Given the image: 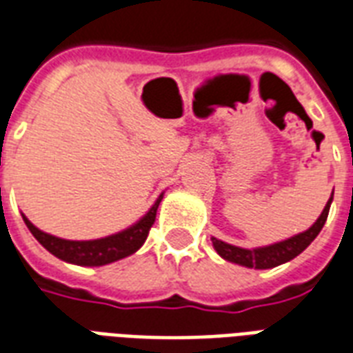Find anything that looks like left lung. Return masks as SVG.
<instances>
[{"label": "left lung", "instance_id": "left-lung-1", "mask_svg": "<svg viewBox=\"0 0 353 353\" xmlns=\"http://www.w3.org/2000/svg\"><path fill=\"white\" fill-rule=\"evenodd\" d=\"M331 202H333V194L325 203L322 215L318 216L309 230H305L297 236L290 237V239H284V241L273 243L270 247H260V249H241V247H236V245H230V243H224L216 237H211L213 241V247L215 250L228 262L239 263V265H245V268H254V270H271V268H276L281 263H286L290 260H294L297 254H301L303 250L309 247L310 243L314 241V237L320 234V230L323 228V224L327 221V215H330Z\"/></svg>", "mask_w": 353, "mask_h": 353}]
</instances>
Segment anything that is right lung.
Here are the masks:
<instances>
[{
  "mask_svg": "<svg viewBox=\"0 0 353 353\" xmlns=\"http://www.w3.org/2000/svg\"><path fill=\"white\" fill-rule=\"evenodd\" d=\"M161 200H163V194L157 198V202L151 205V210L137 224H132L130 228L117 232L114 236L103 237V239H91V241H70V239L50 236L46 232H41L37 226H33L28 221V216H22L23 223L30 228L31 234L35 236V239L54 256L63 260V262L93 268V265H106V263L117 262L121 258L134 254L142 247L143 241L148 239L151 226L155 223L157 210H159Z\"/></svg>",
  "mask_w": 353,
  "mask_h": 353,
  "instance_id": "obj_1",
  "label": "right lung"
}]
</instances>
